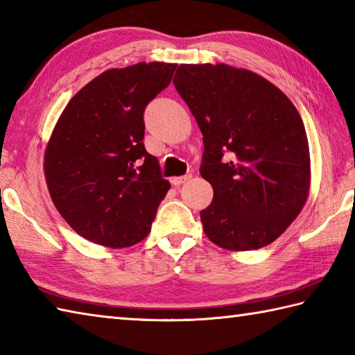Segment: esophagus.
Listing matches in <instances>:
<instances>
[{
	"label": "esophagus",
	"mask_w": 355,
	"mask_h": 355,
	"mask_svg": "<svg viewBox=\"0 0 355 355\" xmlns=\"http://www.w3.org/2000/svg\"><path fill=\"white\" fill-rule=\"evenodd\" d=\"M189 178H191V173H187V175H183V177H173V178L171 180V183H172L173 186H180V184L186 183Z\"/></svg>",
	"instance_id": "esophagus-1"
}]
</instances>
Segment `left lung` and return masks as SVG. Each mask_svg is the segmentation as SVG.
<instances>
[{
    "label": "left lung",
    "instance_id": "1",
    "mask_svg": "<svg viewBox=\"0 0 355 355\" xmlns=\"http://www.w3.org/2000/svg\"><path fill=\"white\" fill-rule=\"evenodd\" d=\"M173 86L203 134L212 203L205 234L231 251L268 246L306 203L309 146L300 114L272 83L227 64H182Z\"/></svg>",
    "mask_w": 355,
    "mask_h": 355
}]
</instances>
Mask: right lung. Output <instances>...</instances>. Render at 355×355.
Here are the masks:
<instances>
[{
    "label": "right lung",
    "mask_w": 355,
    "mask_h": 355,
    "mask_svg": "<svg viewBox=\"0 0 355 355\" xmlns=\"http://www.w3.org/2000/svg\"><path fill=\"white\" fill-rule=\"evenodd\" d=\"M175 69L166 62L110 69L62 110L44 173L55 207L81 237L126 248L150 232L171 184L144 148V109Z\"/></svg>",
    "instance_id": "1"
}]
</instances>
